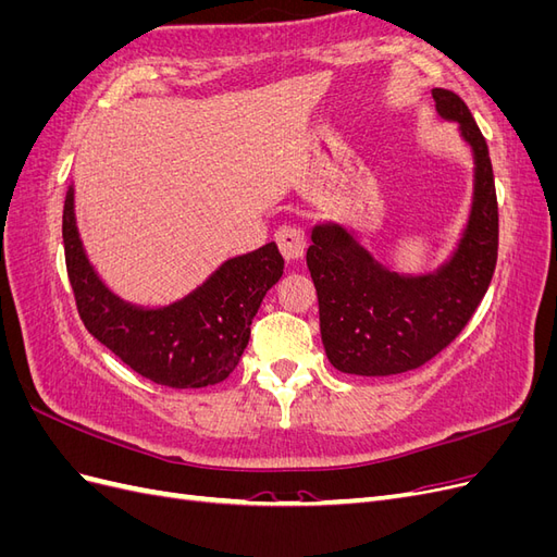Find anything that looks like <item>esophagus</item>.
<instances>
[{
  "label": "esophagus",
  "instance_id": "obj_1",
  "mask_svg": "<svg viewBox=\"0 0 557 557\" xmlns=\"http://www.w3.org/2000/svg\"><path fill=\"white\" fill-rule=\"evenodd\" d=\"M274 239H276V246L281 250V256L288 260V262H297V260L305 258L307 237H305V232H301L299 227L283 225V227L276 230Z\"/></svg>",
  "mask_w": 557,
  "mask_h": 557
}]
</instances>
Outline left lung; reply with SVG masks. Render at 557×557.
<instances>
[{
  "label": "left lung",
  "mask_w": 557,
  "mask_h": 557,
  "mask_svg": "<svg viewBox=\"0 0 557 557\" xmlns=\"http://www.w3.org/2000/svg\"><path fill=\"white\" fill-rule=\"evenodd\" d=\"M436 111L460 123L474 148V205L455 256L434 274L399 276L379 264L342 225L311 232V272L320 336L334 369L391 376L423 367L458 336L479 309L497 264L499 213L487 144L462 99L432 90Z\"/></svg>",
  "instance_id": "8db88e82"
}]
</instances>
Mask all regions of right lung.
<instances>
[{"label":"right lung","instance_id":"add662e5","mask_svg":"<svg viewBox=\"0 0 557 557\" xmlns=\"http://www.w3.org/2000/svg\"><path fill=\"white\" fill-rule=\"evenodd\" d=\"M66 276L83 325L117 360L166 387H207L237 369L262 297L283 274L276 244L227 260L195 293L164 309H139L97 278L78 239L74 188L62 211Z\"/></svg>","mask_w":557,"mask_h":557}]
</instances>
